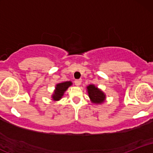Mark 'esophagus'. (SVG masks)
Masks as SVG:
<instances>
[{"mask_svg": "<svg viewBox=\"0 0 153 153\" xmlns=\"http://www.w3.org/2000/svg\"><path fill=\"white\" fill-rule=\"evenodd\" d=\"M81 82H82V80L81 79H78V80H75V84L77 85V86H79V85L81 84Z\"/></svg>", "mask_w": 153, "mask_h": 153, "instance_id": "esophagus-1", "label": "esophagus"}]
</instances>
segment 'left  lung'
<instances>
[{
    "mask_svg": "<svg viewBox=\"0 0 153 153\" xmlns=\"http://www.w3.org/2000/svg\"><path fill=\"white\" fill-rule=\"evenodd\" d=\"M87 91L91 102L96 104H101L104 102L106 99V95L102 91L100 90L94 85H88Z\"/></svg>",
    "mask_w": 153,
    "mask_h": 153,
    "instance_id": "8db88e82",
    "label": "left lung"
}]
</instances>
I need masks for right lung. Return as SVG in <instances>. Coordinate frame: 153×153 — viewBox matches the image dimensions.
<instances>
[{
	"label": "right lung",
	"instance_id": "add662e5",
	"mask_svg": "<svg viewBox=\"0 0 153 153\" xmlns=\"http://www.w3.org/2000/svg\"><path fill=\"white\" fill-rule=\"evenodd\" d=\"M72 84L73 83L71 81H65L57 83L55 86V90H54L52 96V100L54 101H57L62 99L64 93L65 92L68 88L72 85Z\"/></svg>",
	"mask_w": 153,
	"mask_h": 153
}]
</instances>
